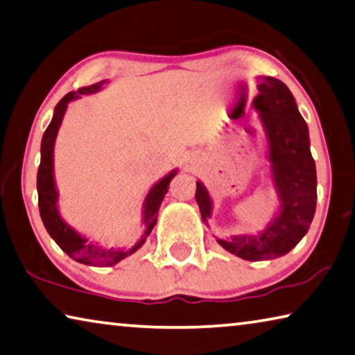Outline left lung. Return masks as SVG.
Masks as SVG:
<instances>
[{"mask_svg": "<svg viewBox=\"0 0 355 355\" xmlns=\"http://www.w3.org/2000/svg\"><path fill=\"white\" fill-rule=\"evenodd\" d=\"M252 107L267 137L268 175L278 196V210L256 235L216 239L230 254L245 261H270L295 248L305 237L316 211V164L309 151V132L289 88L275 77H261ZM196 202L202 221L211 218L213 202L202 182H196Z\"/></svg>", "mask_w": 355, "mask_h": 355, "instance_id": "obj_1", "label": "left lung"}]
</instances>
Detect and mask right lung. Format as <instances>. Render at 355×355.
<instances>
[{
	"instance_id": "add662e5",
	"label": "right lung",
	"mask_w": 355,
	"mask_h": 355,
	"mask_svg": "<svg viewBox=\"0 0 355 355\" xmlns=\"http://www.w3.org/2000/svg\"><path fill=\"white\" fill-rule=\"evenodd\" d=\"M105 80L93 83L89 87L78 88L77 92L67 93L66 96L56 104L53 110V118L50 121L49 128L46 129L41 142V164H39L37 171V198H39V213H41L42 223L46 226L47 232L52 237L56 245L63 250L67 256L74 259V261L85 263V266H94V267H110L115 266L123 259L131 256L139 248H142L145 240L153 230L155 224L157 221V210H159L161 202L168 191V184H171L172 178L177 175V168L168 172L166 177H162L159 182H156L151 189L148 191L147 198L144 200L142 205V223L145 230L142 237L131 248H109V246H103L99 243L89 240L85 235L77 232L74 227H71L63 218L60 215L58 210V189L55 184V173H53V148L55 140L58 129L63 123V118L66 114L67 104L71 101L78 99L80 94H93L99 92Z\"/></svg>"
}]
</instances>
